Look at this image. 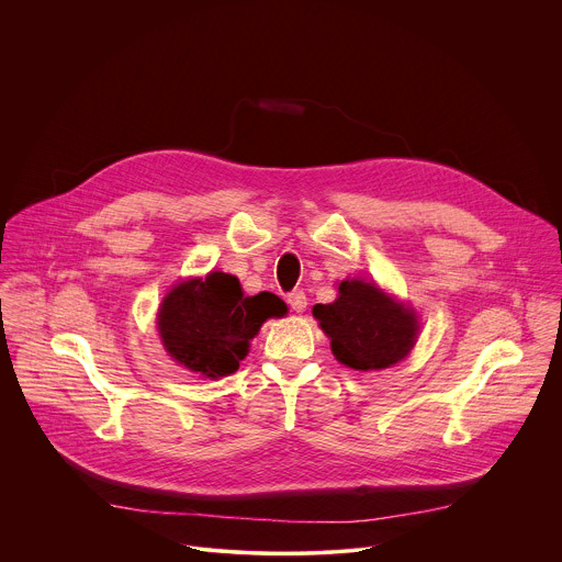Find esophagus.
Wrapping results in <instances>:
<instances>
[{"label": "esophagus", "instance_id": "obj_1", "mask_svg": "<svg viewBox=\"0 0 562 562\" xmlns=\"http://www.w3.org/2000/svg\"><path fill=\"white\" fill-rule=\"evenodd\" d=\"M286 302H289V306H291L295 313H302V311L306 308V304H308L304 291H293V293H289Z\"/></svg>", "mask_w": 562, "mask_h": 562}]
</instances>
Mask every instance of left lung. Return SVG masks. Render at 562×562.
Returning <instances> with one entry per match:
<instances>
[{
  "instance_id": "1",
  "label": "left lung",
  "mask_w": 562,
  "mask_h": 562,
  "mask_svg": "<svg viewBox=\"0 0 562 562\" xmlns=\"http://www.w3.org/2000/svg\"><path fill=\"white\" fill-rule=\"evenodd\" d=\"M337 291L335 302L313 306V317L330 337L337 361L355 370H382L413 350L419 322L411 306L375 282L341 280Z\"/></svg>"
}]
</instances>
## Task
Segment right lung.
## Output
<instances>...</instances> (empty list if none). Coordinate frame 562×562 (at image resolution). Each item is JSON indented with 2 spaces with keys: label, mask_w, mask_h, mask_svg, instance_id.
I'll return each mask as SVG.
<instances>
[{
  "label": "right lung",
  "mask_w": 562,
  "mask_h": 562,
  "mask_svg": "<svg viewBox=\"0 0 562 562\" xmlns=\"http://www.w3.org/2000/svg\"><path fill=\"white\" fill-rule=\"evenodd\" d=\"M286 304L262 291L245 297L236 276L212 271L176 284L158 308L165 350L180 366L218 380L238 370L262 322L282 317Z\"/></svg>",
  "instance_id": "right-lung-1"
}]
</instances>
